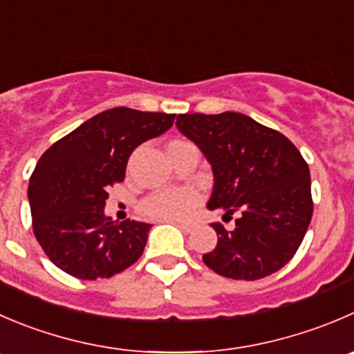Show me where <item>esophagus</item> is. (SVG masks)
<instances>
[{"label": "esophagus", "mask_w": 354, "mask_h": 354, "mask_svg": "<svg viewBox=\"0 0 354 354\" xmlns=\"http://www.w3.org/2000/svg\"><path fill=\"white\" fill-rule=\"evenodd\" d=\"M174 223H176V225L178 226H180V228L181 230H183V232H192V230H194L195 228V225H194V223H188V221H180V219H176V221H174Z\"/></svg>", "instance_id": "obj_1"}]
</instances>
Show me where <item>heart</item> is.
Instances as JSON below:
<instances>
[{
	"label": "heart",
	"instance_id": "b5f03b06",
	"mask_svg": "<svg viewBox=\"0 0 354 354\" xmlns=\"http://www.w3.org/2000/svg\"><path fill=\"white\" fill-rule=\"evenodd\" d=\"M183 140H174L167 145V152L183 145ZM198 204V194L192 188H174V190L157 192L143 198L140 204V212L149 219H176L187 218L188 211Z\"/></svg>",
	"mask_w": 354,
	"mask_h": 354
}]
</instances>
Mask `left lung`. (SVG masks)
Listing matches in <instances>:
<instances>
[{
    "mask_svg": "<svg viewBox=\"0 0 354 354\" xmlns=\"http://www.w3.org/2000/svg\"><path fill=\"white\" fill-rule=\"evenodd\" d=\"M176 126L212 166L214 190L207 207L226 230L211 223L218 243L205 266L233 280H259L279 272L299 249L313 216L310 167L292 142L277 129L239 112L180 114Z\"/></svg>",
    "mask_w": 354,
    "mask_h": 354,
    "instance_id": "obj_1",
    "label": "left lung"
}]
</instances>
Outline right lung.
Returning a JSON list of instances; mask_svg holds the SVG:
<instances>
[{
    "instance_id": "obj_1",
    "label": "right lung",
    "mask_w": 354,
    "mask_h": 354,
    "mask_svg": "<svg viewBox=\"0 0 354 354\" xmlns=\"http://www.w3.org/2000/svg\"><path fill=\"white\" fill-rule=\"evenodd\" d=\"M174 114L115 107L82 122L41 156L30 174L34 236L51 263L81 280L111 279L140 259L149 223L112 221L109 190L124 181L140 143L162 135Z\"/></svg>"
}]
</instances>
